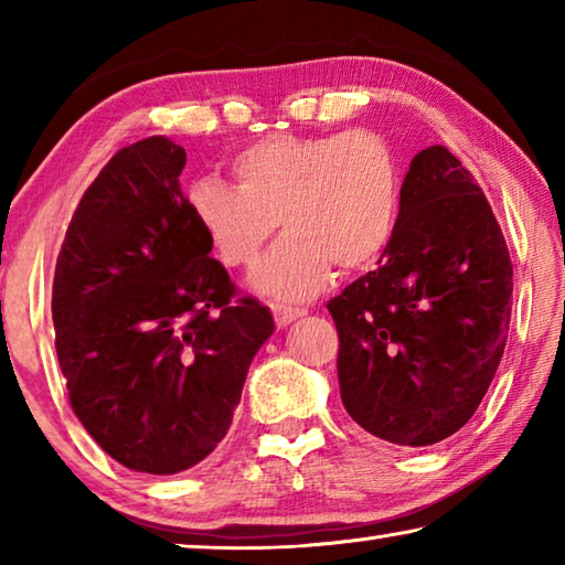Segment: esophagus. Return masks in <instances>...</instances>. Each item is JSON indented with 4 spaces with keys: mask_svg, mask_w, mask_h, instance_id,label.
Wrapping results in <instances>:
<instances>
[{
    "mask_svg": "<svg viewBox=\"0 0 565 565\" xmlns=\"http://www.w3.org/2000/svg\"><path fill=\"white\" fill-rule=\"evenodd\" d=\"M306 317V309H299V306H276L274 309V319H276V327L286 329L289 323H294L296 319Z\"/></svg>",
    "mask_w": 565,
    "mask_h": 565,
    "instance_id": "1",
    "label": "esophagus"
}]
</instances>
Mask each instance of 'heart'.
Instances as JSON below:
<instances>
[{
  "label": "heart",
  "mask_w": 565,
  "mask_h": 565,
  "mask_svg": "<svg viewBox=\"0 0 565 565\" xmlns=\"http://www.w3.org/2000/svg\"><path fill=\"white\" fill-rule=\"evenodd\" d=\"M234 184L206 177L186 189L191 218L228 269L259 264L254 289L276 301H301L339 271L374 266L394 238L401 212V167L381 134L366 129L271 134L238 149Z\"/></svg>",
  "instance_id": "obj_1"
}]
</instances>
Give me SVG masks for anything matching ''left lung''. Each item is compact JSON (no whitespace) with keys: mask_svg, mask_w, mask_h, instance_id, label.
Returning a JSON list of instances; mask_svg holds the SVG:
<instances>
[{"mask_svg":"<svg viewBox=\"0 0 565 565\" xmlns=\"http://www.w3.org/2000/svg\"><path fill=\"white\" fill-rule=\"evenodd\" d=\"M511 291V256L483 191L446 147L418 151L379 269L329 301L349 416L396 446L454 436L501 363Z\"/></svg>","mask_w":565,"mask_h":565,"instance_id":"8db88e82","label":"left lung"}]
</instances>
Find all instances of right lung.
I'll list each match as a JSON object with an SVG mask.
<instances>
[{
	"instance_id": "right-lung-1",
	"label": "right lung",
	"mask_w": 565,
	"mask_h": 565,
	"mask_svg": "<svg viewBox=\"0 0 565 565\" xmlns=\"http://www.w3.org/2000/svg\"><path fill=\"white\" fill-rule=\"evenodd\" d=\"M186 151L149 137L84 191L56 256V356L76 418L114 461L171 476L214 451L271 311L234 284L179 189Z\"/></svg>"
}]
</instances>
